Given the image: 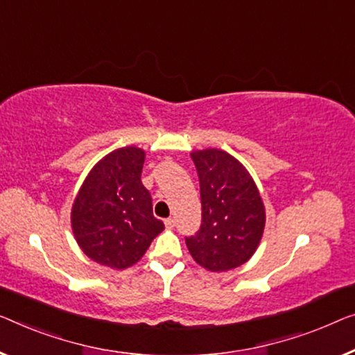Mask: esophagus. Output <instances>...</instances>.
Segmentation results:
<instances>
[{"label": "esophagus", "mask_w": 355, "mask_h": 355, "mask_svg": "<svg viewBox=\"0 0 355 355\" xmlns=\"http://www.w3.org/2000/svg\"><path fill=\"white\" fill-rule=\"evenodd\" d=\"M164 225H166V228L172 230L173 226H175V220H173V218H167V220H164Z\"/></svg>", "instance_id": "1"}]
</instances>
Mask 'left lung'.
Here are the masks:
<instances>
[{
    "label": "left lung",
    "instance_id": "obj_1",
    "mask_svg": "<svg viewBox=\"0 0 355 355\" xmlns=\"http://www.w3.org/2000/svg\"><path fill=\"white\" fill-rule=\"evenodd\" d=\"M202 204V223L184 237L194 261L214 272L244 264L260 244L264 221L261 196L250 173L226 151H193Z\"/></svg>",
    "mask_w": 355,
    "mask_h": 355
}]
</instances>
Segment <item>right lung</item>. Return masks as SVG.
I'll list each match as a JSON object with an SVG mask.
<instances>
[{"label":"right lung","mask_w":355,"mask_h":355,"mask_svg":"<svg viewBox=\"0 0 355 355\" xmlns=\"http://www.w3.org/2000/svg\"><path fill=\"white\" fill-rule=\"evenodd\" d=\"M145 151L114 150L95 164L71 209L78 245L95 263L124 269L145 255L164 230L153 215L151 194L141 183Z\"/></svg>","instance_id":"obj_1"}]
</instances>
